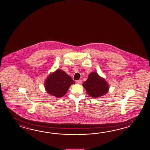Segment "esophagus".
Masks as SVG:
<instances>
[{"instance_id":"esophagus-1","label":"esophagus","mask_w":150,"mask_h":150,"mask_svg":"<svg viewBox=\"0 0 150 150\" xmlns=\"http://www.w3.org/2000/svg\"><path fill=\"white\" fill-rule=\"evenodd\" d=\"M81 80H76V83H78V84H81Z\"/></svg>"}]
</instances>
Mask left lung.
<instances>
[{
    "mask_svg": "<svg viewBox=\"0 0 150 150\" xmlns=\"http://www.w3.org/2000/svg\"><path fill=\"white\" fill-rule=\"evenodd\" d=\"M83 85L87 94L93 98L103 96L108 91V85L105 80L95 72L89 74L88 79Z\"/></svg>",
    "mask_w": 150,
    "mask_h": 150,
    "instance_id": "left-lung-1",
    "label": "left lung"
}]
</instances>
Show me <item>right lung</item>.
Instances as JSON below:
<instances>
[{
  "mask_svg": "<svg viewBox=\"0 0 150 150\" xmlns=\"http://www.w3.org/2000/svg\"><path fill=\"white\" fill-rule=\"evenodd\" d=\"M74 83V81L66 72L57 70L48 76L45 83V87L49 94L59 98L63 96Z\"/></svg>",
  "mask_w": 150,
  "mask_h": 150,
  "instance_id": "right-lung-1",
  "label": "right lung"
}]
</instances>
